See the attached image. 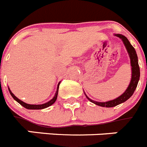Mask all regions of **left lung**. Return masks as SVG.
I'll list each match as a JSON object with an SVG mask.
<instances>
[{
  "label": "left lung",
  "mask_w": 147,
  "mask_h": 147,
  "mask_svg": "<svg viewBox=\"0 0 147 147\" xmlns=\"http://www.w3.org/2000/svg\"><path fill=\"white\" fill-rule=\"evenodd\" d=\"M115 36L118 37L122 40V42L124 43V46H125L126 49L127 51V53L129 54V59H130V65H131V70H132V77H131L130 82H129V86L127 87V90L124 93L121 95L118 98H115L113 100H110L108 102H96L93 100L90 99L89 97L85 94L87 98L89 100L90 102H91L92 103L95 104V105L101 106V107H115L116 105H119L121 103H124L126 102L127 99H129L131 96H132L133 93L136 90V88H137L138 83L140 79V67L138 65V56L136 54V51L135 49L133 48L132 45L130 44L129 41L127 40V37L124 35L120 34H115Z\"/></svg>",
  "instance_id": "8db88e82"
}]
</instances>
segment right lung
I'll list each match as a JSON object with an SVG mask.
<instances>
[{
    "instance_id": "obj_1",
    "label": "right lung",
    "mask_w": 147,
    "mask_h": 147,
    "mask_svg": "<svg viewBox=\"0 0 147 147\" xmlns=\"http://www.w3.org/2000/svg\"><path fill=\"white\" fill-rule=\"evenodd\" d=\"M59 84H60V82L58 83L57 89V91H56V93H55V95H54V96L53 97V98H51V99L49 102H46V103L42 104V105H29V104H26V103H25L24 102H23V101H21V100L19 99L18 98H17L15 95L13 94L12 92L10 90L9 88V91L10 94H11V96H12V98H14V99H15L16 102H18V103L20 104V105H21L23 107H25V108L28 109V110H41V109H44V108H46V107H49V106L52 105L53 104L56 102V100H57V98L58 90H59Z\"/></svg>"
}]
</instances>
